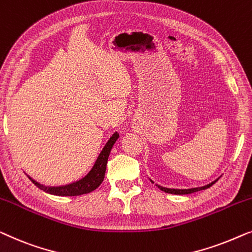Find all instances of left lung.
Instances as JSON below:
<instances>
[{"instance_id":"1","label":"left lung","mask_w":252,"mask_h":252,"mask_svg":"<svg viewBox=\"0 0 252 252\" xmlns=\"http://www.w3.org/2000/svg\"><path fill=\"white\" fill-rule=\"evenodd\" d=\"M151 180V179H150ZM218 179H216L215 182H212L210 184H208V185L205 186H202V187H194V189H168V187H163V186H160V185H157L158 189H160L161 190H163V192L165 193H170V194H176V195H185V194H192V193H195V192H198V190H202V189H209V187L214 185V184L217 182ZM152 183H154L153 180H151Z\"/></svg>"}]
</instances>
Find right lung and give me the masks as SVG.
I'll return each mask as SVG.
<instances>
[{
  "label": "right lung",
  "mask_w": 252,
  "mask_h": 252,
  "mask_svg": "<svg viewBox=\"0 0 252 252\" xmlns=\"http://www.w3.org/2000/svg\"><path fill=\"white\" fill-rule=\"evenodd\" d=\"M119 133L114 132L109 138L107 143L102 148L100 154L98 155L97 160H95L94 166L91 170L87 173L83 178H81L76 182H73L67 185L62 186H45L43 184H40L36 180H34L31 176L27 177L33 182L34 185H36L38 189L43 190L45 193L52 194V195H58V196H77L82 195V194H88L94 190L97 187L102 183V180L105 178V172H106V165H107V160L111 153V150L113 145L115 144V141L118 140Z\"/></svg>",
  "instance_id": "1"
}]
</instances>
